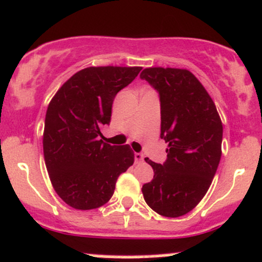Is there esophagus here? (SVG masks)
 Listing matches in <instances>:
<instances>
[{"instance_id": "obj_1", "label": "esophagus", "mask_w": 262, "mask_h": 262, "mask_svg": "<svg viewBox=\"0 0 262 262\" xmlns=\"http://www.w3.org/2000/svg\"><path fill=\"white\" fill-rule=\"evenodd\" d=\"M143 158H145V156L141 154V152H135V161L136 162H142Z\"/></svg>"}]
</instances>
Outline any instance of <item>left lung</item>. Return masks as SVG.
<instances>
[{
  "instance_id": "8db88e82",
  "label": "left lung",
  "mask_w": 262,
  "mask_h": 262,
  "mask_svg": "<svg viewBox=\"0 0 262 262\" xmlns=\"http://www.w3.org/2000/svg\"><path fill=\"white\" fill-rule=\"evenodd\" d=\"M160 94L163 164L145 161L155 176L143 198L160 215L177 218L196 207L209 189L222 157L223 125L215 104L189 70L146 68L140 75Z\"/></svg>"
}]
</instances>
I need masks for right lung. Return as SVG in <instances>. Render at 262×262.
I'll list each match as a JSON object with an SVG mask.
<instances>
[{
  "label": "right lung",
  "mask_w": 262,
  "mask_h": 262,
  "mask_svg": "<svg viewBox=\"0 0 262 262\" xmlns=\"http://www.w3.org/2000/svg\"><path fill=\"white\" fill-rule=\"evenodd\" d=\"M141 67L85 68L61 85L49 102L43 134L47 170L57 194L69 207L90 210L110 201L117 178L134 164L128 145L102 141L116 94Z\"/></svg>",
  "instance_id": "right-lung-1"
}]
</instances>
